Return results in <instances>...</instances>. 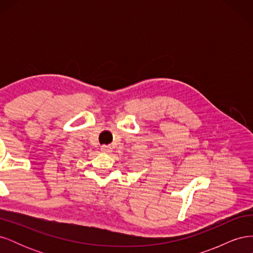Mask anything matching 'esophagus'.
Listing matches in <instances>:
<instances>
[{
	"mask_svg": "<svg viewBox=\"0 0 253 253\" xmlns=\"http://www.w3.org/2000/svg\"><path fill=\"white\" fill-rule=\"evenodd\" d=\"M101 151L103 153H111L112 152V147H110V145H102Z\"/></svg>",
	"mask_w": 253,
	"mask_h": 253,
	"instance_id": "obj_1",
	"label": "esophagus"
}]
</instances>
